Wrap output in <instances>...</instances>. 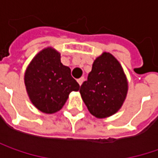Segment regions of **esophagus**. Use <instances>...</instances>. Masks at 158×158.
<instances>
[{
  "mask_svg": "<svg viewBox=\"0 0 158 158\" xmlns=\"http://www.w3.org/2000/svg\"><path fill=\"white\" fill-rule=\"evenodd\" d=\"M85 80V79H84V77H81L80 79H78V83L79 84V86H81L82 85V83H83V81Z\"/></svg>",
  "mask_w": 158,
  "mask_h": 158,
  "instance_id": "1",
  "label": "esophagus"
}]
</instances>
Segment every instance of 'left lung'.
Masks as SVG:
<instances>
[{
    "mask_svg": "<svg viewBox=\"0 0 158 158\" xmlns=\"http://www.w3.org/2000/svg\"><path fill=\"white\" fill-rule=\"evenodd\" d=\"M79 92L89 113L97 118H106L120 110L127 96L128 81L114 55L103 52L95 60Z\"/></svg>",
    "mask_w": 158,
    "mask_h": 158,
    "instance_id": "8db88e82",
    "label": "left lung"
}]
</instances>
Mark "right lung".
Wrapping results in <instances>:
<instances>
[{"label":"right lung","mask_w":158,"mask_h":158,"mask_svg":"<svg viewBox=\"0 0 158 158\" xmlns=\"http://www.w3.org/2000/svg\"><path fill=\"white\" fill-rule=\"evenodd\" d=\"M24 80L30 101L44 114L60 111L70 92L79 89L70 68L60 62V52L52 47L43 49L33 58Z\"/></svg>","instance_id":"add662e5"}]
</instances>
